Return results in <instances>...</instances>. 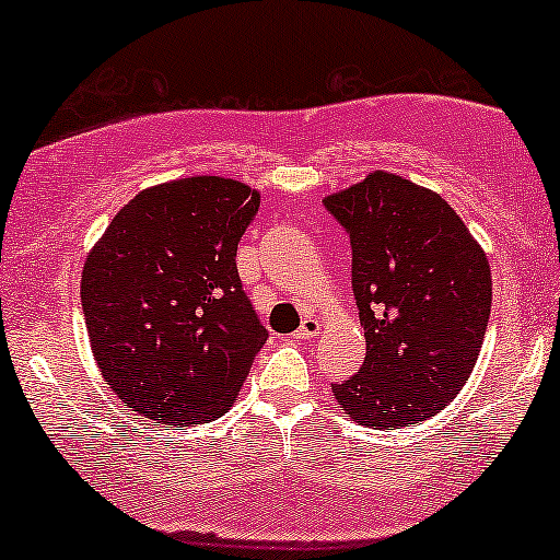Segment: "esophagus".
I'll use <instances>...</instances> for the list:
<instances>
[{
    "mask_svg": "<svg viewBox=\"0 0 560 560\" xmlns=\"http://www.w3.org/2000/svg\"><path fill=\"white\" fill-rule=\"evenodd\" d=\"M318 331H320V323L315 318H305L294 336H298V339H313V336Z\"/></svg>",
    "mask_w": 560,
    "mask_h": 560,
    "instance_id": "34e87169",
    "label": "esophagus"
}]
</instances>
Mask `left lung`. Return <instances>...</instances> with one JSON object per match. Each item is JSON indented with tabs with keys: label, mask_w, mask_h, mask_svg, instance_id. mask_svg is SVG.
<instances>
[{
	"label": "left lung",
	"mask_w": 560,
	"mask_h": 560,
	"mask_svg": "<svg viewBox=\"0 0 560 560\" xmlns=\"http://www.w3.org/2000/svg\"><path fill=\"white\" fill-rule=\"evenodd\" d=\"M352 245V289L368 352L336 401L368 428L441 412L472 375L493 302L490 266L441 195L373 172L323 200Z\"/></svg>",
	"instance_id": "8db88e82"
}]
</instances>
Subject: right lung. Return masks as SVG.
Returning <instances> with one entry per match:
<instances>
[{"label": "right lung", "instance_id": "1", "mask_svg": "<svg viewBox=\"0 0 560 560\" xmlns=\"http://www.w3.org/2000/svg\"><path fill=\"white\" fill-rule=\"evenodd\" d=\"M260 195L224 177L138 192L85 258L80 302L125 407L190 428L224 415L268 331L237 273Z\"/></svg>", "mask_w": 560, "mask_h": 560}]
</instances>
